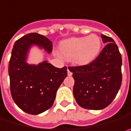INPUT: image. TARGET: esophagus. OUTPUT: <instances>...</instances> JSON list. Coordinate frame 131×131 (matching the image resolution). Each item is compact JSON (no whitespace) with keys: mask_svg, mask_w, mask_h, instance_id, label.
<instances>
[{"mask_svg":"<svg viewBox=\"0 0 131 131\" xmlns=\"http://www.w3.org/2000/svg\"><path fill=\"white\" fill-rule=\"evenodd\" d=\"M72 74H73V73L71 72L70 68V67H68V68H67V75H68L69 77H70V76H72Z\"/></svg>","mask_w":131,"mask_h":131,"instance_id":"esophagus-1","label":"esophagus"}]
</instances>
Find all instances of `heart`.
I'll return each mask as SVG.
<instances>
[{
  "label": "heart",
  "mask_w": 131,
  "mask_h": 131,
  "mask_svg": "<svg viewBox=\"0 0 131 131\" xmlns=\"http://www.w3.org/2000/svg\"><path fill=\"white\" fill-rule=\"evenodd\" d=\"M102 46L101 39L96 34L89 37H73L60 43L59 52L66 60L78 65H87L96 59L100 54Z\"/></svg>",
  "instance_id": "b5f03b06"
}]
</instances>
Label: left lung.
<instances>
[{
    "instance_id": "left-lung-1",
    "label": "left lung",
    "mask_w": 131,
    "mask_h": 131,
    "mask_svg": "<svg viewBox=\"0 0 131 131\" xmlns=\"http://www.w3.org/2000/svg\"><path fill=\"white\" fill-rule=\"evenodd\" d=\"M106 43L94 61L87 65L69 67L75 83L73 95L77 103L88 110L108 106L122 85V55L113 38L101 34Z\"/></svg>"
}]
</instances>
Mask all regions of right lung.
<instances>
[{"label":"right lung","instance_id":"right-lung-1","mask_svg":"<svg viewBox=\"0 0 131 131\" xmlns=\"http://www.w3.org/2000/svg\"><path fill=\"white\" fill-rule=\"evenodd\" d=\"M33 45L48 53L52 50V42L37 33H30L15 42L9 62L10 92L16 104L24 112L37 115L51 108L56 92L67 76V67L57 68L47 61L38 65L26 62Z\"/></svg>","mask_w":131,"mask_h":131}]
</instances>
